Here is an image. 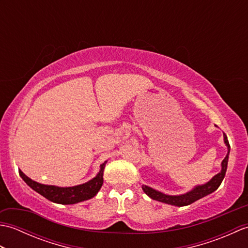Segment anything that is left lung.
I'll return each mask as SVG.
<instances>
[{"label": "left lung", "instance_id": "1", "mask_svg": "<svg viewBox=\"0 0 248 248\" xmlns=\"http://www.w3.org/2000/svg\"><path fill=\"white\" fill-rule=\"evenodd\" d=\"M224 143L226 147H227L228 151H227V155L225 156V159L222 161V164H220L222 165V170H220V171L217 173V175H215L211 180H209L207 183L196 186L195 187H193L191 191H188L184 194H180V195H167L160 191H156V189L152 188L148 186H144V184L141 186V188H143L145 194L148 195L151 199L157 200V202H164L167 204L176 205V207H184V205H188L196 202V200L213 193L214 191H217L218 186H220V183H222L223 179L226 175V170H227L230 145L226 134H224Z\"/></svg>", "mask_w": 248, "mask_h": 248}]
</instances>
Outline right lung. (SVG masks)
Masks as SVG:
<instances>
[{"mask_svg": "<svg viewBox=\"0 0 248 248\" xmlns=\"http://www.w3.org/2000/svg\"><path fill=\"white\" fill-rule=\"evenodd\" d=\"M107 162L108 161H105L100 165L99 172L97 173L96 177H93L92 179V180L75 186L62 187L56 186H49V184H41L39 182L31 180V178L24 175L20 170L19 173L20 177L23 179V181L28 184L31 188H33L34 191L38 194L43 195L44 197L49 199L50 202L61 204H75L96 196L103 184V170Z\"/></svg>", "mask_w": 248, "mask_h": 248, "instance_id": "add662e5", "label": "right lung"}]
</instances>
